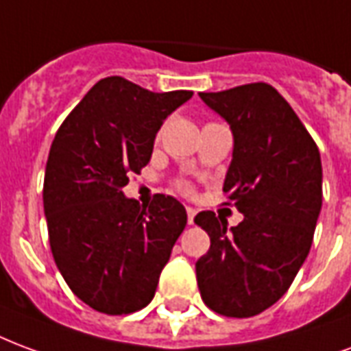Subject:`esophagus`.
I'll return each instance as SVG.
<instances>
[{"label": "esophagus", "instance_id": "1", "mask_svg": "<svg viewBox=\"0 0 351 351\" xmlns=\"http://www.w3.org/2000/svg\"><path fill=\"white\" fill-rule=\"evenodd\" d=\"M194 217H196V209H193V207H186V221H189V224H193Z\"/></svg>", "mask_w": 351, "mask_h": 351}]
</instances>
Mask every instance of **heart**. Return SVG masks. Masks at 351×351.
I'll use <instances>...</instances> for the list:
<instances>
[{
  "label": "heart",
  "mask_w": 351,
  "mask_h": 351,
  "mask_svg": "<svg viewBox=\"0 0 351 351\" xmlns=\"http://www.w3.org/2000/svg\"><path fill=\"white\" fill-rule=\"evenodd\" d=\"M176 186H178L181 193H186V194L193 193V186H191V183H186V181H178Z\"/></svg>",
  "instance_id": "obj_1"
}]
</instances>
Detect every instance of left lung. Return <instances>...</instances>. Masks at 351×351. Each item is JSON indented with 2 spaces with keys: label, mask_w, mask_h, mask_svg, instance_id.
<instances>
[{
  "label": "left lung",
  "mask_w": 351,
  "mask_h": 351,
  "mask_svg": "<svg viewBox=\"0 0 351 351\" xmlns=\"http://www.w3.org/2000/svg\"><path fill=\"white\" fill-rule=\"evenodd\" d=\"M200 97L234 132L222 191L245 219L228 228L213 211L196 215L211 241L196 262V280L211 311L250 318L282 298L311 250L322 209L319 151L286 99L265 82Z\"/></svg>",
  "instance_id": "left-lung-1"
}]
</instances>
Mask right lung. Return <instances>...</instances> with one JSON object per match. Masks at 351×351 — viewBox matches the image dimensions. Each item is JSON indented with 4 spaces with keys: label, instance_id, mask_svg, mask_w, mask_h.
Returning a JSON list of instances; mask_svg holds the SVG:
<instances>
[{
    "label": "right lung",
    "instance_id": "obj_1",
    "mask_svg": "<svg viewBox=\"0 0 351 351\" xmlns=\"http://www.w3.org/2000/svg\"><path fill=\"white\" fill-rule=\"evenodd\" d=\"M191 97L108 76L56 132L43 186L50 249L74 295L97 312L121 316L149 305L185 230L176 198L155 194L147 207L121 189L149 162L162 121Z\"/></svg>",
    "mask_w": 351,
    "mask_h": 351
}]
</instances>
